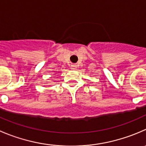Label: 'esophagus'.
Masks as SVG:
<instances>
[{
  "label": "esophagus",
  "instance_id": "esophagus-1",
  "mask_svg": "<svg viewBox=\"0 0 146 146\" xmlns=\"http://www.w3.org/2000/svg\"><path fill=\"white\" fill-rule=\"evenodd\" d=\"M70 68L72 69V70H76V68H77V66L75 64L73 65H71V66H70Z\"/></svg>",
  "mask_w": 146,
  "mask_h": 146
}]
</instances>
